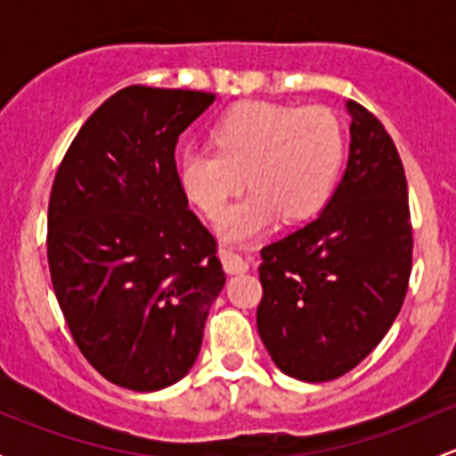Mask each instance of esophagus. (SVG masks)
<instances>
[{
	"label": "esophagus",
	"mask_w": 456,
	"mask_h": 456,
	"mask_svg": "<svg viewBox=\"0 0 456 456\" xmlns=\"http://www.w3.org/2000/svg\"><path fill=\"white\" fill-rule=\"evenodd\" d=\"M220 260H223L224 273H229V275L245 273V271L249 269V265H247V262L242 260L240 256H236V254H233V251H229V249L220 251Z\"/></svg>",
	"instance_id": "1"
}]
</instances>
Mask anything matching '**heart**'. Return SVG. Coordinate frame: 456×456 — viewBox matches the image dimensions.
Returning <instances> with one entry per match:
<instances>
[{
    "instance_id": "b5f03b06",
    "label": "heart",
    "mask_w": 456,
    "mask_h": 456,
    "mask_svg": "<svg viewBox=\"0 0 456 456\" xmlns=\"http://www.w3.org/2000/svg\"><path fill=\"white\" fill-rule=\"evenodd\" d=\"M214 147L187 145L176 160L183 194L216 218L249 183L254 190L220 218L229 240H247L280 214L306 220L326 205L344 160L339 123L322 108L245 103L214 127Z\"/></svg>"
}]
</instances>
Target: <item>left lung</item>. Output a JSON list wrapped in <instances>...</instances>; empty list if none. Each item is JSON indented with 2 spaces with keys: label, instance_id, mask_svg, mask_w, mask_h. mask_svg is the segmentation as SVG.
I'll use <instances>...</instances> for the list:
<instances>
[{
  "label": "left lung",
  "instance_id": "obj_1",
  "mask_svg": "<svg viewBox=\"0 0 456 456\" xmlns=\"http://www.w3.org/2000/svg\"><path fill=\"white\" fill-rule=\"evenodd\" d=\"M348 163L322 214L262 249L257 333L284 375L330 381L384 339L403 305L412 227L402 159L355 101Z\"/></svg>",
  "mask_w": 456,
  "mask_h": 456
}]
</instances>
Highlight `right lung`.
<instances>
[{
	"label": "right lung",
	"instance_id": "add662e5",
	"mask_svg": "<svg viewBox=\"0 0 456 456\" xmlns=\"http://www.w3.org/2000/svg\"><path fill=\"white\" fill-rule=\"evenodd\" d=\"M214 101L123 87L90 114L50 191L48 265L68 329L105 379L136 393L190 372L227 280L174 159Z\"/></svg>",
	"mask_w": 456,
	"mask_h": 456
}]
</instances>
